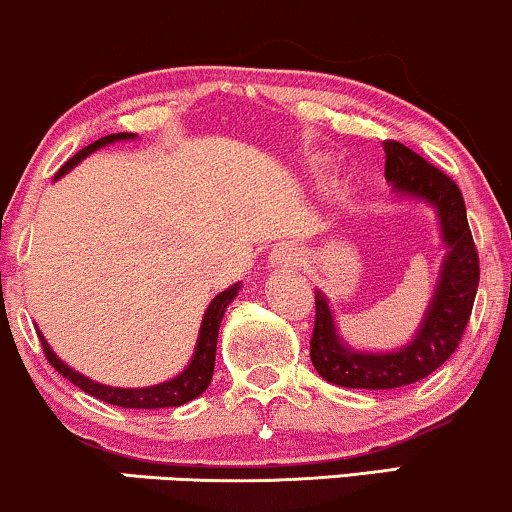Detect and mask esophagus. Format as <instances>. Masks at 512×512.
<instances>
[{"label":"esophagus","instance_id":"esophagus-1","mask_svg":"<svg viewBox=\"0 0 512 512\" xmlns=\"http://www.w3.org/2000/svg\"><path fill=\"white\" fill-rule=\"evenodd\" d=\"M299 256V251L292 249V246H282V249H277L273 254V261L280 263V266H296L301 261Z\"/></svg>","mask_w":512,"mask_h":512}]
</instances>
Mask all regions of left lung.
Masks as SVG:
<instances>
[{
	"mask_svg": "<svg viewBox=\"0 0 512 512\" xmlns=\"http://www.w3.org/2000/svg\"><path fill=\"white\" fill-rule=\"evenodd\" d=\"M384 178L399 192L415 194L439 208L449 256L430 311L415 342L396 353H358L344 349L334 330L325 296L315 292L311 361L320 377L351 389H396L425 380L458 349L468 327L479 285V256L465 201L456 182L401 142H384Z\"/></svg>",
	"mask_w": 512,
	"mask_h": 512,
	"instance_id": "left-lung-1",
	"label": "left lung"
}]
</instances>
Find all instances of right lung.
<instances>
[{
	"label": "right lung",
	"instance_id": "add662e5",
	"mask_svg": "<svg viewBox=\"0 0 512 512\" xmlns=\"http://www.w3.org/2000/svg\"><path fill=\"white\" fill-rule=\"evenodd\" d=\"M130 137H135V135H132V132H116V135H106V137H102V140L92 142L90 147L80 149L78 154L73 156V159H68L66 163H63V166L59 168V173H56V178L66 173V170H71L75 163H78L80 159H85L87 154H92L94 149L104 147V144H111V142H116V140H130ZM237 289H239V285L225 289V292H220L216 299L211 301V306L206 308L204 323H201V330H199V344H197V351H194V358H192V363H189V368L182 372V375L175 377V380L156 384V387H147V389H118V387H104V384H97V382L87 380V377H82L80 372H75L73 368H68L66 363H61L59 358L54 356V351L49 349L47 342H44L42 334H40L44 356H47L49 365H52L54 370H59L61 375L66 377V380H71L75 387H80L82 391H87V394L94 396V399H99V401H104V403H111V406H121V408H170V406H182V403L197 399V396L204 394L208 384H211L213 365H216L218 327H220V320H223V315H225L227 304H230V301L237 296Z\"/></svg>",
	"mask_w": 512,
	"mask_h": 512
}]
</instances>
